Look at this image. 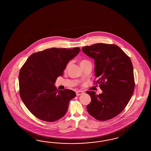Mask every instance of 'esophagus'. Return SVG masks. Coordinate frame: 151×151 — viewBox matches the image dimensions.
I'll use <instances>...</instances> for the list:
<instances>
[{
  "label": "esophagus",
  "instance_id": "1",
  "mask_svg": "<svg viewBox=\"0 0 151 151\" xmlns=\"http://www.w3.org/2000/svg\"><path fill=\"white\" fill-rule=\"evenodd\" d=\"M83 93V91H77L76 92V95L77 96H80V95H82Z\"/></svg>",
  "mask_w": 151,
  "mask_h": 151
}]
</instances>
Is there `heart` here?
I'll return each mask as SVG.
<instances>
[{"mask_svg":"<svg viewBox=\"0 0 151 151\" xmlns=\"http://www.w3.org/2000/svg\"><path fill=\"white\" fill-rule=\"evenodd\" d=\"M88 63H90V62L88 60L85 59L81 60H80V65L81 67H82L83 66L85 65L86 64H88ZM70 64V63H69L68 64H67V65H66V69H68Z\"/></svg>","mask_w":151,"mask_h":151,"instance_id":"1","label":"heart"}]
</instances>
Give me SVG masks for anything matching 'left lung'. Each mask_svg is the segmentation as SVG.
Masks as SVG:
<instances>
[{
	"label": "left lung",
	"mask_w": 151,
	"mask_h": 151,
	"mask_svg": "<svg viewBox=\"0 0 151 151\" xmlns=\"http://www.w3.org/2000/svg\"><path fill=\"white\" fill-rule=\"evenodd\" d=\"M84 54L95 61L96 83L102 93L87 91L91 98L87 106L88 114L99 121L119 114L128 104L134 88L132 64L118 46L103 43L82 47Z\"/></svg>",
	"instance_id": "1"
}]
</instances>
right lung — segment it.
I'll return each instance as SVG.
<instances>
[{
	"label": "right lung",
	"mask_w": 151,
	"mask_h": 151,
	"mask_svg": "<svg viewBox=\"0 0 151 151\" xmlns=\"http://www.w3.org/2000/svg\"><path fill=\"white\" fill-rule=\"evenodd\" d=\"M80 51L73 49L50 48L34 53L19 75L20 96L24 105L37 119L54 122L63 117L70 101L76 96L69 89L58 90L54 85L69 61Z\"/></svg>",
	"instance_id": "right-lung-1"
}]
</instances>
